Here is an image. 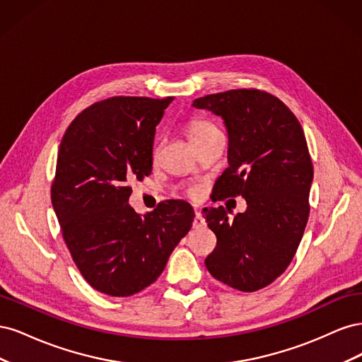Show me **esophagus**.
<instances>
[{
	"mask_svg": "<svg viewBox=\"0 0 362 362\" xmlns=\"http://www.w3.org/2000/svg\"><path fill=\"white\" fill-rule=\"evenodd\" d=\"M206 226V222L205 218L202 217V214L199 211H194V221H193V228L199 229V228H205Z\"/></svg>",
	"mask_w": 362,
	"mask_h": 362,
	"instance_id": "1",
	"label": "esophagus"
}]
</instances>
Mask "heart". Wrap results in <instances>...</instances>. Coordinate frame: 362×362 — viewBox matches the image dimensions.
<instances>
[{
    "mask_svg": "<svg viewBox=\"0 0 362 362\" xmlns=\"http://www.w3.org/2000/svg\"><path fill=\"white\" fill-rule=\"evenodd\" d=\"M216 133H218V128L214 127L210 122H206V120L196 119V120H192V122L187 127V136H189L192 144L201 141V140L210 137Z\"/></svg>",
    "mask_w": 362,
    "mask_h": 362,
    "instance_id": "heart-1",
    "label": "heart"
}]
</instances>
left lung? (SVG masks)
Segmentation results:
<instances>
[{
  "mask_svg": "<svg viewBox=\"0 0 362 362\" xmlns=\"http://www.w3.org/2000/svg\"><path fill=\"white\" fill-rule=\"evenodd\" d=\"M192 105L222 117L228 133V168L214 198L242 194L247 204L234 221L223 206L204 208L217 237L205 266L235 290L264 288L288 267L308 222L314 170L303 129L276 96L255 89L206 95Z\"/></svg>",
  "mask_w": 362,
  "mask_h": 362,
  "instance_id": "obj_1",
  "label": "left lung"
}]
</instances>
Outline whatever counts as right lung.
I'll return each mask as SVG.
<instances>
[{
	"label": "right lung",
	"mask_w": 362,
	"mask_h": 362,
	"mask_svg": "<svg viewBox=\"0 0 362 362\" xmlns=\"http://www.w3.org/2000/svg\"><path fill=\"white\" fill-rule=\"evenodd\" d=\"M173 98L117 96L86 108L64 133L51 187L72 259L90 286L127 298L156 282L194 211L185 201L137 214L133 189L152 170L156 127Z\"/></svg>",
	"instance_id": "1"
}]
</instances>
